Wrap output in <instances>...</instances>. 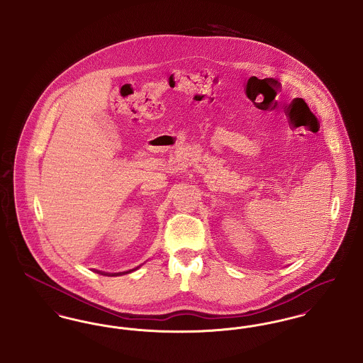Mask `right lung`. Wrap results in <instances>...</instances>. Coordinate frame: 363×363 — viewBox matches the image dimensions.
<instances>
[{
  "instance_id": "1",
  "label": "right lung",
  "mask_w": 363,
  "mask_h": 363,
  "mask_svg": "<svg viewBox=\"0 0 363 363\" xmlns=\"http://www.w3.org/2000/svg\"><path fill=\"white\" fill-rule=\"evenodd\" d=\"M95 272H98V274H101V275H108V277H118V275H123V274H129L130 271H128V272H118V274H106V272H101V271H95Z\"/></svg>"
}]
</instances>
